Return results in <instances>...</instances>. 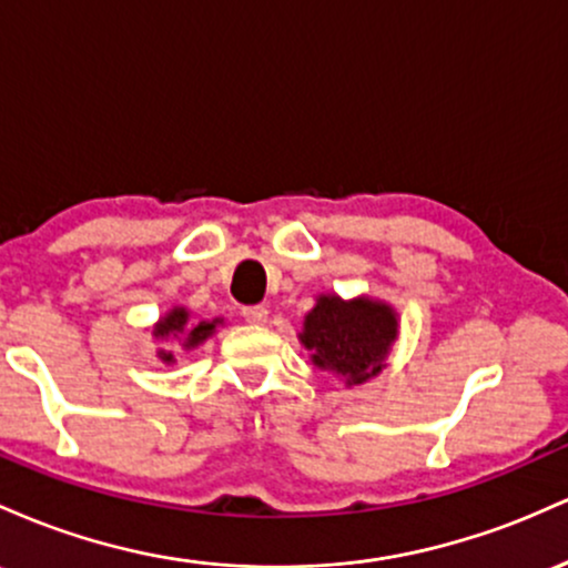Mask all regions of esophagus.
<instances>
[{"label": "esophagus", "mask_w": 568, "mask_h": 568, "mask_svg": "<svg viewBox=\"0 0 568 568\" xmlns=\"http://www.w3.org/2000/svg\"><path fill=\"white\" fill-rule=\"evenodd\" d=\"M241 316H244L250 324H265L267 308L265 305H246V308L241 311Z\"/></svg>", "instance_id": "1"}]
</instances>
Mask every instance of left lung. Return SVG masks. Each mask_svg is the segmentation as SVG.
<instances>
[{"label": "left lung", "instance_id": "left-lung-1", "mask_svg": "<svg viewBox=\"0 0 568 568\" xmlns=\"http://www.w3.org/2000/svg\"><path fill=\"white\" fill-rule=\"evenodd\" d=\"M399 335L397 311L373 297L343 301L318 295L305 314L301 343L316 367L346 378V386L365 384L386 367V356Z\"/></svg>", "mask_w": 568, "mask_h": 568}]
</instances>
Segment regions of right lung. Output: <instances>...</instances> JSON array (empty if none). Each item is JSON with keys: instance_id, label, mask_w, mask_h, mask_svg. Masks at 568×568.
<instances>
[{"instance_id": "add662e5", "label": "right lung", "mask_w": 568, "mask_h": 568, "mask_svg": "<svg viewBox=\"0 0 568 568\" xmlns=\"http://www.w3.org/2000/svg\"><path fill=\"white\" fill-rule=\"evenodd\" d=\"M216 324H220V318H214V322H195V318H190V311L182 308V305H174V308L169 311V314L158 318V324L152 327V337L155 341H176L184 352H190V348H199L206 337L214 335ZM163 362H174V354L165 352L161 348L158 352Z\"/></svg>"}]
</instances>
